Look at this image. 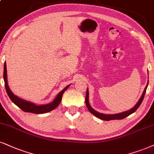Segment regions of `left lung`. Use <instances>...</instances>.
I'll list each match as a JSON object with an SVG mask.
<instances>
[{
	"label": "left lung",
	"instance_id": "left-lung-1",
	"mask_svg": "<svg viewBox=\"0 0 154 154\" xmlns=\"http://www.w3.org/2000/svg\"><path fill=\"white\" fill-rule=\"evenodd\" d=\"M148 83H149V82L147 83L146 86L145 87V89H144L143 94H142L141 98H139V100H138L137 103H136L135 106H134V107H133L131 109L128 110V111H124V112H122V113H116V114H103V113H98V112L95 111V110L93 109L91 106L90 104H89L88 88H87L86 95V105L87 106V108H88V111H90L91 113H92V114H94L95 116L98 118V119H102V120H103V121L116 120V119H118V120H121V119H124V118L128 116L131 115L133 113H134V112H135L136 110L138 109V108L139 107L140 105H141L142 101H143V100L144 96H145L146 91V88L148 87Z\"/></svg>",
	"mask_w": 154,
	"mask_h": 154
}]
</instances>
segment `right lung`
Returning a JSON list of instances; mask_svg holds the SVG:
<instances>
[{"label": "right lung", "instance_id": "right-lung-1", "mask_svg": "<svg viewBox=\"0 0 154 154\" xmlns=\"http://www.w3.org/2000/svg\"><path fill=\"white\" fill-rule=\"evenodd\" d=\"M3 79H4L5 82V90L8 95L9 98H11V100H12L13 103H15L17 106H18L20 109L25 112H28V113H36V114H39V113H45L47 112H50L56 109V108L59 105L60 101L62 99V96L63 94V93L65 92V91L67 89L68 87L70 86V85H68V86H66L65 88L63 89L59 94L57 95L56 98L54 100V101L51 102L50 103L45 104V105H41L38 106L35 105V103H31V102L27 101V100H23L21 98H20L18 96H16V95L13 94V92L11 91L10 88H9L8 84V79H7V69H6V63H4V71H3Z\"/></svg>", "mask_w": 154, "mask_h": 154}]
</instances>
